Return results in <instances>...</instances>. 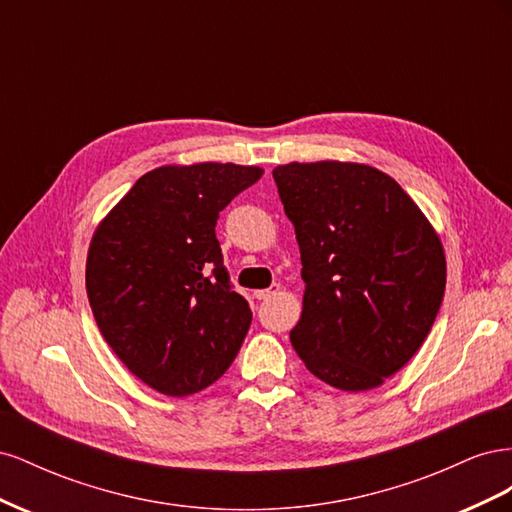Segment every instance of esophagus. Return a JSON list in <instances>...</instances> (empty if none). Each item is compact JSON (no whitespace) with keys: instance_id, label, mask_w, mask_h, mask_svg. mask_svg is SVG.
Masks as SVG:
<instances>
[{"instance_id":"34e87169","label":"esophagus","mask_w":512,"mask_h":512,"mask_svg":"<svg viewBox=\"0 0 512 512\" xmlns=\"http://www.w3.org/2000/svg\"><path fill=\"white\" fill-rule=\"evenodd\" d=\"M277 292H280V284H273V286H271V288H267V290H256V292H254V297H256L258 301H267V299L275 297Z\"/></svg>"}]
</instances>
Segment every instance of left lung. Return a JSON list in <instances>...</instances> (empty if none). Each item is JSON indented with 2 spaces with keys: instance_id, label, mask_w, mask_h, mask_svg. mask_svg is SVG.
Segmentation results:
<instances>
[{
  "instance_id": "1",
  "label": "left lung",
  "mask_w": 512,
  "mask_h": 512,
  "mask_svg": "<svg viewBox=\"0 0 512 512\" xmlns=\"http://www.w3.org/2000/svg\"><path fill=\"white\" fill-rule=\"evenodd\" d=\"M273 179L297 232L303 312L290 342L316 378L369 391L423 346L442 305V243L380 170L292 162Z\"/></svg>"
}]
</instances>
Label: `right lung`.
<instances>
[{"label":"right lung","mask_w":512,"mask_h":512,"mask_svg":"<svg viewBox=\"0 0 512 512\" xmlns=\"http://www.w3.org/2000/svg\"><path fill=\"white\" fill-rule=\"evenodd\" d=\"M262 177L239 164L162 166L98 226L87 297L106 344L151 389L185 397L235 361L252 309L230 284L220 211Z\"/></svg>","instance_id":"right-lung-1"}]
</instances>
